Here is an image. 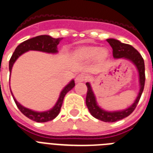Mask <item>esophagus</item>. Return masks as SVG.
Here are the masks:
<instances>
[{
  "label": "esophagus",
  "instance_id": "34e87169",
  "mask_svg": "<svg viewBox=\"0 0 153 153\" xmlns=\"http://www.w3.org/2000/svg\"><path fill=\"white\" fill-rule=\"evenodd\" d=\"M85 80V76L83 74H79L78 76L75 78V82H82Z\"/></svg>",
  "mask_w": 153,
  "mask_h": 153
}]
</instances>
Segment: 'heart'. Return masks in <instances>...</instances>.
<instances>
[{"label":"heart","instance_id":"heart-1","mask_svg":"<svg viewBox=\"0 0 153 153\" xmlns=\"http://www.w3.org/2000/svg\"><path fill=\"white\" fill-rule=\"evenodd\" d=\"M109 56L106 49H100L97 46H86L79 48L74 52L75 58L80 61H91L96 57L99 63H103Z\"/></svg>","mask_w":153,"mask_h":153}]
</instances>
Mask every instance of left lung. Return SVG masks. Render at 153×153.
I'll return each mask as SVG.
<instances>
[{
	"label": "left lung",
	"instance_id": "1",
	"mask_svg": "<svg viewBox=\"0 0 153 153\" xmlns=\"http://www.w3.org/2000/svg\"><path fill=\"white\" fill-rule=\"evenodd\" d=\"M106 41L110 43L113 49V56L114 58H126L130 60L131 62L134 63L139 73V82L140 90L136 98L135 101L130 107L121 111H115V112H108L103 110L97 105L96 101V97L92 92L90 84L86 82L87 86V95L85 99L86 106L88 107L90 114L95 118L100 120L104 122H115L118 120L127 117L131 114L136 108L138 105L141 96L142 94L145 86V81H146V74H145V63L142 58V55L140 54L138 51L134 47L129 44L120 43V41L114 39H107Z\"/></svg>",
	"mask_w": 153,
	"mask_h": 153
}]
</instances>
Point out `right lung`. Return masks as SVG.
Returning a JSON list of instances; mask_svg holds the SVG:
<instances>
[{"label":"right lung","mask_w":153,"mask_h":153,"mask_svg":"<svg viewBox=\"0 0 153 153\" xmlns=\"http://www.w3.org/2000/svg\"><path fill=\"white\" fill-rule=\"evenodd\" d=\"M61 39H62V38L55 39V38H52L50 36L42 35L31 38V39H27V40L20 43L16 47L15 52L13 53V54H12L10 61H9V71H10V72H11V69H12L14 63L17 60L18 57L19 56H21L22 53L29 51H38L55 53L57 52V47ZM74 85H75V84H74V80L71 81L68 85H67L65 88L61 91L60 97H59L58 100H57V103L55 104V106L51 110L46 111V112H36V111L25 108L23 106H22L19 102H18L17 100L14 97L13 94L12 93L11 94H12L14 100H15V104L18 106V108L25 117L31 119L32 120L36 121V122H47V121L53 120L58 115L59 113H60V110H61L63 100H64L65 95L71 89H72Z\"/></svg>","instance_id":"add662e5"}]
</instances>
